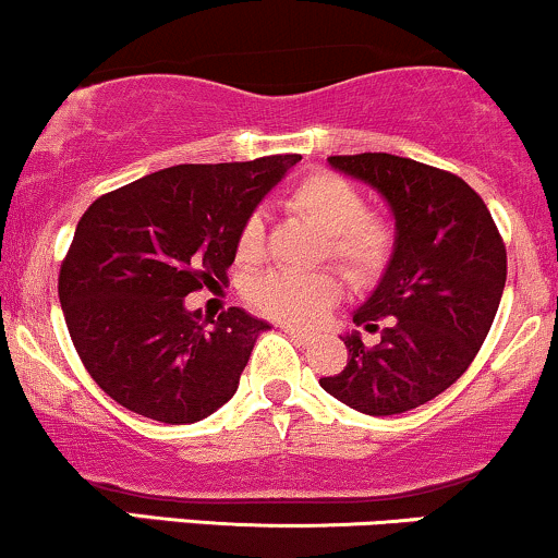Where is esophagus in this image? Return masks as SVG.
Segmentation results:
<instances>
[{
    "label": "esophagus",
    "mask_w": 558,
    "mask_h": 558,
    "mask_svg": "<svg viewBox=\"0 0 558 558\" xmlns=\"http://www.w3.org/2000/svg\"><path fill=\"white\" fill-rule=\"evenodd\" d=\"M286 336H289L291 341H296V344H310L312 341V333H307V330H299L291 326H286Z\"/></svg>",
    "instance_id": "esophagus-1"
}]
</instances>
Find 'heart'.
<instances>
[{"instance_id":"heart-1","label":"heart","mask_w":558,"mask_h":558,"mask_svg":"<svg viewBox=\"0 0 558 558\" xmlns=\"http://www.w3.org/2000/svg\"><path fill=\"white\" fill-rule=\"evenodd\" d=\"M286 206L299 217L326 232V251L339 262L352 280H373L387 267L395 232L387 219L365 211L363 198L344 177L317 171L304 177L286 195ZM265 256V222L251 214L238 230V259L259 262ZM251 302L256 310L291 326H310L320 320L339 299V280L326 269L293 272L275 269L251 286Z\"/></svg>"}]
</instances>
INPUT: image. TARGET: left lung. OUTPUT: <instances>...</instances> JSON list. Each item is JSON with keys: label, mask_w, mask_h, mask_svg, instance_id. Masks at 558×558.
<instances>
[{"label": "left lung", "mask_w": 558, "mask_h": 558, "mask_svg": "<svg viewBox=\"0 0 558 558\" xmlns=\"http://www.w3.org/2000/svg\"><path fill=\"white\" fill-rule=\"evenodd\" d=\"M330 169L381 193L395 248L371 296L352 312L381 341L344 333L347 368L320 387L365 415L426 405L466 373L506 286V246L485 201L461 177L391 153L330 156Z\"/></svg>", "instance_id": "left-lung-1"}]
</instances>
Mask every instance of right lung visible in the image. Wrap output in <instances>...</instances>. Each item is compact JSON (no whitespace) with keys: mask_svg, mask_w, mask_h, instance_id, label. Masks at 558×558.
Wrapping results in <instances>:
<instances>
[{"mask_svg":"<svg viewBox=\"0 0 558 558\" xmlns=\"http://www.w3.org/2000/svg\"><path fill=\"white\" fill-rule=\"evenodd\" d=\"M299 161L180 163L84 211L60 267V307L84 368L119 405L195 424L235 395L269 323L230 307L204 326L185 296L225 280L241 225Z\"/></svg>","mask_w":558,"mask_h":558,"instance_id":"obj_1","label":"right lung"}]
</instances>
